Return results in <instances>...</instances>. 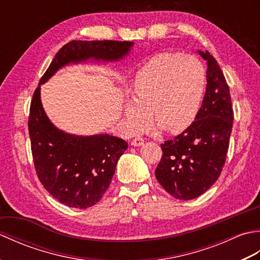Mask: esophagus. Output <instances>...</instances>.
I'll list each match as a JSON object with an SVG mask.
<instances>
[{"instance_id":"esophagus-1","label":"esophagus","mask_w":260,"mask_h":260,"mask_svg":"<svg viewBox=\"0 0 260 260\" xmlns=\"http://www.w3.org/2000/svg\"><path fill=\"white\" fill-rule=\"evenodd\" d=\"M144 144V139H142V137H136L133 141H132V145L133 146H141Z\"/></svg>"}]
</instances>
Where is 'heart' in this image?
<instances>
[{
    "label": "heart",
    "instance_id": "obj_1",
    "mask_svg": "<svg viewBox=\"0 0 260 260\" xmlns=\"http://www.w3.org/2000/svg\"><path fill=\"white\" fill-rule=\"evenodd\" d=\"M206 71L200 60L180 53H159L137 70L132 85L134 102L125 106L132 132L153 120L170 133H179L194 120L202 101Z\"/></svg>",
    "mask_w": 260,
    "mask_h": 260
}]
</instances>
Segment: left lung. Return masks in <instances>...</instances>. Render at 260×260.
Wrapping results in <instances>:
<instances>
[{
    "label": "left lung",
    "mask_w": 260,
    "mask_h": 260,
    "mask_svg": "<svg viewBox=\"0 0 260 260\" xmlns=\"http://www.w3.org/2000/svg\"><path fill=\"white\" fill-rule=\"evenodd\" d=\"M198 53L208 66L202 106L185 131L161 144L163 155L155 170L158 183L178 200L198 198L219 179L233 129L234 109L222 70L209 51Z\"/></svg>",
    "instance_id": "8db88e82"
}]
</instances>
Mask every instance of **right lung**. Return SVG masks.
I'll use <instances>...</instances> for the list:
<instances>
[{"label":"right lung","mask_w":260,"mask_h":260,"mask_svg":"<svg viewBox=\"0 0 260 260\" xmlns=\"http://www.w3.org/2000/svg\"><path fill=\"white\" fill-rule=\"evenodd\" d=\"M132 46L131 41H70L57 52L33 92L27 127L38 179L54 199L70 208L87 209L101 200L128 144L107 134L75 136L56 128L42 108L40 85L71 61L120 59Z\"/></svg>","instance_id":"right-lung-1"}]
</instances>
